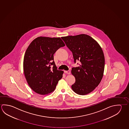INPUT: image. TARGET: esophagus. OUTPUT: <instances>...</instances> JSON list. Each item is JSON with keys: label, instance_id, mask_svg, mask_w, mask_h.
I'll list each match as a JSON object with an SVG mask.
<instances>
[{"label": "esophagus", "instance_id": "esophagus-1", "mask_svg": "<svg viewBox=\"0 0 129 129\" xmlns=\"http://www.w3.org/2000/svg\"><path fill=\"white\" fill-rule=\"evenodd\" d=\"M64 72L66 74H70V73H71L70 71H65Z\"/></svg>", "mask_w": 129, "mask_h": 129}]
</instances>
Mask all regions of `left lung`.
Here are the masks:
<instances>
[{
    "instance_id": "left-lung-1",
    "label": "left lung",
    "mask_w": 129,
    "mask_h": 129,
    "mask_svg": "<svg viewBox=\"0 0 129 129\" xmlns=\"http://www.w3.org/2000/svg\"><path fill=\"white\" fill-rule=\"evenodd\" d=\"M61 39L72 51L75 62L77 60L81 62L79 67L72 69V74L76 79L72 86V90L78 95L88 94L99 85L103 76L105 57L102 48L86 34Z\"/></svg>"
}]
</instances>
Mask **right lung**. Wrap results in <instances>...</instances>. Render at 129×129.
<instances>
[{
	"label": "right lung",
	"instance_id": "obj_1",
	"mask_svg": "<svg viewBox=\"0 0 129 129\" xmlns=\"http://www.w3.org/2000/svg\"><path fill=\"white\" fill-rule=\"evenodd\" d=\"M65 46L60 38L46 37L37 38L28 46L23 59V72L28 85L35 92L48 95L54 90L63 71L57 69L53 55Z\"/></svg>",
	"mask_w": 129,
	"mask_h": 129
}]
</instances>
